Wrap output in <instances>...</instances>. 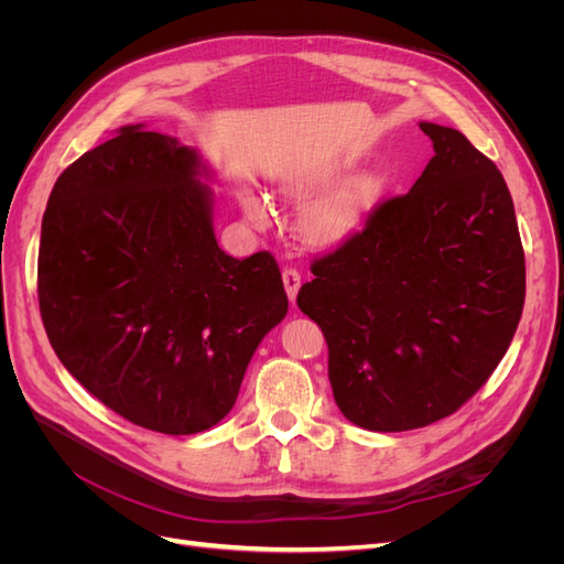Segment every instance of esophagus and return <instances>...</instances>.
<instances>
[{
    "mask_svg": "<svg viewBox=\"0 0 564 564\" xmlns=\"http://www.w3.org/2000/svg\"><path fill=\"white\" fill-rule=\"evenodd\" d=\"M282 282H284V292L289 296V301H296V294L301 289V272L296 268H284L282 270Z\"/></svg>",
    "mask_w": 564,
    "mask_h": 564,
    "instance_id": "obj_1",
    "label": "esophagus"
}]
</instances>
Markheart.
<instances>
[{"label": "heart", "mask_w": 564, "mask_h": 564, "mask_svg": "<svg viewBox=\"0 0 564 564\" xmlns=\"http://www.w3.org/2000/svg\"><path fill=\"white\" fill-rule=\"evenodd\" d=\"M350 172V164H332L317 166L308 172H299L282 183V193L286 197H308L319 187H327L344 178ZM386 193V181L381 176H360L346 185H340L336 193L315 202L313 207L303 214L301 228L305 240L317 247H338L355 232H360L367 224L369 214L377 209ZM245 214L253 226L265 228L270 224L268 204L261 195L245 193L242 195Z\"/></svg>", "instance_id": "b5f03b06"}]
</instances>
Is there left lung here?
Returning <instances> with one entry per match:
<instances>
[{
  "mask_svg": "<svg viewBox=\"0 0 564 564\" xmlns=\"http://www.w3.org/2000/svg\"><path fill=\"white\" fill-rule=\"evenodd\" d=\"M435 158L412 191L381 202L296 296L329 346L344 416L414 431L485 386L516 336L524 251L508 185L464 133L433 122Z\"/></svg>",
  "mask_w": 564,
  "mask_h": 564,
  "instance_id": "left-lung-1",
  "label": "left lung"
}]
</instances>
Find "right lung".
<instances>
[{
  "label": "right lung",
  "instance_id": "right-lung-1",
  "mask_svg": "<svg viewBox=\"0 0 564 564\" xmlns=\"http://www.w3.org/2000/svg\"><path fill=\"white\" fill-rule=\"evenodd\" d=\"M195 148L119 129L58 176L42 218L40 313L63 367L115 414L164 435L224 419L286 315L272 253L232 259Z\"/></svg>",
  "mask_w": 564,
  "mask_h": 564
}]
</instances>
